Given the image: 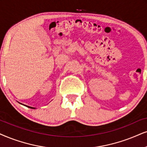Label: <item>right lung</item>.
I'll use <instances>...</instances> for the list:
<instances>
[{
  "instance_id": "1",
  "label": "right lung",
  "mask_w": 147,
  "mask_h": 147,
  "mask_svg": "<svg viewBox=\"0 0 147 147\" xmlns=\"http://www.w3.org/2000/svg\"><path fill=\"white\" fill-rule=\"evenodd\" d=\"M24 106H26V107H28V108H30V109H35V108H34V107H29V106H26V105H24Z\"/></svg>"
}]
</instances>
